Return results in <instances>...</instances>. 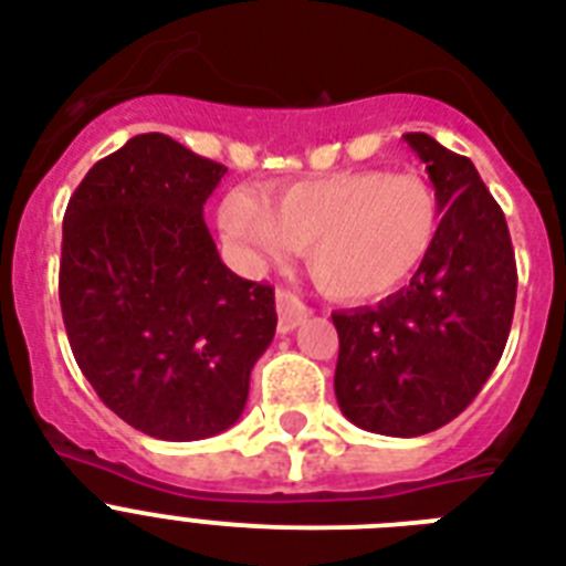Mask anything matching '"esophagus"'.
I'll use <instances>...</instances> for the list:
<instances>
[{"label": "esophagus", "instance_id": "esophagus-1", "mask_svg": "<svg viewBox=\"0 0 566 566\" xmlns=\"http://www.w3.org/2000/svg\"><path fill=\"white\" fill-rule=\"evenodd\" d=\"M275 311H279V332H282V335L293 332V328L300 326L302 319L311 314L308 305L291 291L275 293Z\"/></svg>", "mask_w": 566, "mask_h": 566}]
</instances>
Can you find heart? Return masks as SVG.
<instances>
[{
    "label": "heart",
    "instance_id": "b5f03b06",
    "mask_svg": "<svg viewBox=\"0 0 566 566\" xmlns=\"http://www.w3.org/2000/svg\"><path fill=\"white\" fill-rule=\"evenodd\" d=\"M243 264L300 247L311 279L335 300H378L417 275L438 243L440 196L420 172L358 170L261 193L231 190L217 211Z\"/></svg>",
    "mask_w": 566,
    "mask_h": 566
}]
</instances>
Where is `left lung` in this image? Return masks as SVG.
Segmentation results:
<instances>
[{
  "label": "left lung",
  "mask_w": 566,
  "mask_h": 566,
  "mask_svg": "<svg viewBox=\"0 0 566 566\" xmlns=\"http://www.w3.org/2000/svg\"><path fill=\"white\" fill-rule=\"evenodd\" d=\"M440 196L429 261L378 305L335 311V396L358 429L417 438L473 402L509 340L517 264L505 213L464 155L408 132Z\"/></svg>",
  "instance_id": "left-lung-1"
}]
</instances>
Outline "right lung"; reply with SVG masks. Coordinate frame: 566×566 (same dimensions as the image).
Here are the masks:
<instances>
[{
  "label": "right lung",
  "mask_w": 566,
  "mask_h": 566,
  "mask_svg": "<svg viewBox=\"0 0 566 566\" xmlns=\"http://www.w3.org/2000/svg\"><path fill=\"white\" fill-rule=\"evenodd\" d=\"M222 176V164L153 132L93 164L66 205V337L102 402L149 438L234 426L275 335L273 287L231 273L205 226Z\"/></svg>",
  "instance_id": "add662e5"
}]
</instances>
